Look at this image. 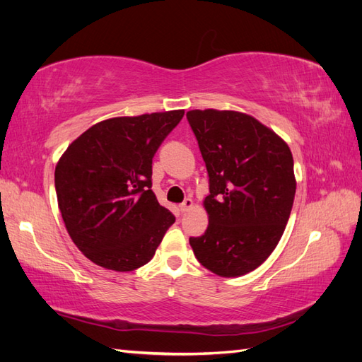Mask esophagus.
Here are the masks:
<instances>
[{
  "instance_id": "1",
  "label": "esophagus",
  "mask_w": 362,
  "mask_h": 362,
  "mask_svg": "<svg viewBox=\"0 0 362 362\" xmlns=\"http://www.w3.org/2000/svg\"><path fill=\"white\" fill-rule=\"evenodd\" d=\"M192 206H193V201H192V198H185V199L180 204V210H181V213H185L187 210H190Z\"/></svg>"
}]
</instances>
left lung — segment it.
I'll return each instance as SVG.
<instances>
[{
	"label": "left lung",
	"mask_w": 362,
	"mask_h": 362,
	"mask_svg": "<svg viewBox=\"0 0 362 362\" xmlns=\"http://www.w3.org/2000/svg\"><path fill=\"white\" fill-rule=\"evenodd\" d=\"M187 120L208 172V228L190 237L194 257L218 276L255 270L276 247L296 193L291 151L255 117L192 110Z\"/></svg>",
	"instance_id": "8db88e82"
}]
</instances>
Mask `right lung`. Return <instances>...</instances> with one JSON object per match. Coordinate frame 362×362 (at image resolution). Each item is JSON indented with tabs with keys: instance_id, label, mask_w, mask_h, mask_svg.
<instances>
[{
	"instance_id": "1",
	"label": "right lung",
	"mask_w": 362,
	"mask_h": 362,
	"mask_svg": "<svg viewBox=\"0 0 362 362\" xmlns=\"http://www.w3.org/2000/svg\"><path fill=\"white\" fill-rule=\"evenodd\" d=\"M184 110L113 117L64 151L54 173L72 242L95 264L136 270L154 257L175 216L158 204L152 158Z\"/></svg>"
}]
</instances>
